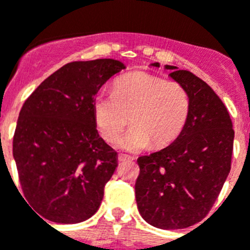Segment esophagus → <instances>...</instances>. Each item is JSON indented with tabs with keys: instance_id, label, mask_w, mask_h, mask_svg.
I'll use <instances>...</instances> for the list:
<instances>
[{
	"instance_id": "1",
	"label": "esophagus",
	"mask_w": 250,
	"mask_h": 250,
	"mask_svg": "<svg viewBox=\"0 0 250 250\" xmlns=\"http://www.w3.org/2000/svg\"><path fill=\"white\" fill-rule=\"evenodd\" d=\"M133 160H134L133 156H129V154H124V153L119 154V161H133Z\"/></svg>"
}]
</instances>
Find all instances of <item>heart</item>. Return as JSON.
I'll return each mask as SVG.
<instances>
[{
  "mask_svg": "<svg viewBox=\"0 0 250 250\" xmlns=\"http://www.w3.org/2000/svg\"><path fill=\"white\" fill-rule=\"evenodd\" d=\"M97 127L113 143L130 123L133 127L120 140L127 150L165 148L179 138L189 119V93L177 82H167L146 71L117 78L112 93H100L93 102Z\"/></svg>",
  "mask_w": 250,
  "mask_h": 250,
  "instance_id": "obj_1",
  "label": "heart"
}]
</instances>
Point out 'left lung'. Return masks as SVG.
I'll list each match as a JSON object with an SVG mask.
<instances>
[{"mask_svg":"<svg viewBox=\"0 0 250 250\" xmlns=\"http://www.w3.org/2000/svg\"><path fill=\"white\" fill-rule=\"evenodd\" d=\"M165 67L189 93L190 112L174 143L138 158L135 198L148 224L175 230L202 221L211 211L231 168L234 129L228 108L206 82L176 66Z\"/></svg>","mask_w":250,"mask_h":250,"instance_id":"obj_1","label":"left lung"}]
</instances>
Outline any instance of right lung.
I'll list each match as a JSON object with an SVG mask.
<instances>
[{
    "instance_id": "obj_1",
    "label": "right lung",
    "mask_w": 250,
    "mask_h": 250,
    "mask_svg": "<svg viewBox=\"0 0 250 250\" xmlns=\"http://www.w3.org/2000/svg\"><path fill=\"white\" fill-rule=\"evenodd\" d=\"M123 69L112 59L66 63L22 104L12 153L24 197L38 217L78 224L100 208L117 153L98 135L93 102Z\"/></svg>"
}]
</instances>
